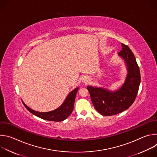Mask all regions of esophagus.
I'll list each match as a JSON object with an SVG mask.
<instances>
[{"label": "esophagus", "instance_id": "1", "mask_svg": "<svg viewBox=\"0 0 157 157\" xmlns=\"http://www.w3.org/2000/svg\"><path fill=\"white\" fill-rule=\"evenodd\" d=\"M82 80H83V82H85V83H86V82H87L89 81V80H88L87 78H83Z\"/></svg>", "mask_w": 157, "mask_h": 157}]
</instances>
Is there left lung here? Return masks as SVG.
Wrapping results in <instances>:
<instances>
[{
	"instance_id": "8db88e82",
	"label": "left lung",
	"mask_w": 157,
	"mask_h": 157,
	"mask_svg": "<svg viewBox=\"0 0 157 157\" xmlns=\"http://www.w3.org/2000/svg\"><path fill=\"white\" fill-rule=\"evenodd\" d=\"M121 45L122 48L118 56L124 60L127 71L121 87L115 91L102 87H87L95 109L105 116L117 114L127 109L135 101L140 84V73L135 56L128 46L123 43Z\"/></svg>"
}]
</instances>
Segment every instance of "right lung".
<instances>
[{"mask_svg":"<svg viewBox=\"0 0 157 157\" xmlns=\"http://www.w3.org/2000/svg\"><path fill=\"white\" fill-rule=\"evenodd\" d=\"M78 89L79 87H77L74 89V90L71 91L68 94V95L67 96L63 103L58 108L50 112H45V113L38 112L30 108L24 103L23 101H22V102H23L24 105L27 108V109L33 115L44 120L60 122L65 120L66 118H68L70 116V115L72 113V111L74 107L75 98L77 92L78 91Z\"/></svg>","mask_w":157,"mask_h":157,"instance_id":"add662e5","label":"right lung"}]
</instances>
